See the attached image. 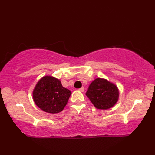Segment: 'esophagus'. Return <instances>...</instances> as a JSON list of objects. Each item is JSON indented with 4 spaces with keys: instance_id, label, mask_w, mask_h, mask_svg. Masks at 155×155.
<instances>
[{
    "instance_id": "obj_1",
    "label": "esophagus",
    "mask_w": 155,
    "mask_h": 155,
    "mask_svg": "<svg viewBox=\"0 0 155 155\" xmlns=\"http://www.w3.org/2000/svg\"><path fill=\"white\" fill-rule=\"evenodd\" d=\"M78 90H79L80 91H81V92H83V91H85V89H84V87H81V88L78 89Z\"/></svg>"
}]
</instances>
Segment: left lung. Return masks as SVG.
<instances>
[{"label": "left lung", "instance_id": "1", "mask_svg": "<svg viewBox=\"0 0 155 155\" xmlns=\"http://www.w3.org/2000/svg\"><path fill=\"white\" fill-rule=\"evenodd\" d=\"M118 94V90L114 84L98 78L89 86L86 96L96 108L107 109L117 103Z\"/></svg>", "mask_w": 155, "mask_h": 155}]
</instances>
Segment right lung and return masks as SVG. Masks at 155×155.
Returning a JSON list of instances; mask_svg holds the SVG:
<instances>
[{
  "instance_id": "1",
  "label": "right lung",
  "mask_w": 155,
  "mask_h": 155,
  "mask_svg": "<svg viewBox=\"0 0 155 155\" xmlns=\"http://www.w3.org/2000/svg\"><path fill=\"white\" fill-rule=\"evenodd\" d=\"M71 94L63 87L59 80L46 76L37 83L33 96L39 108L47 113L56 114L64 109Z\"/></svg>"
}]
</instances>
